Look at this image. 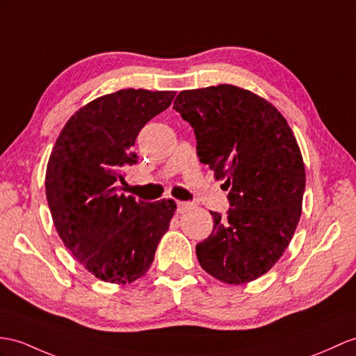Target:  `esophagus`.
Returning <instances> with one entry per match:
<instances>
[{
    "label": "esophagus",
    "mask_w": 356,
    "mask_h": 356,
    "mask_svg": "<svg viewBox=\"0 0 356 356\" xmlns=\"http://www.w3.org/2000/svg\"><path fill=\"white\" fill-rule=\"evenodd\" d=\"M190 207H192V204H190V202L177 201V208H178V211H179V213H184V211H187Z\"/></svg>",
    "instance_id": "34e87169"
}]
</instances>
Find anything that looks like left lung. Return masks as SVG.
<instances>
[{
    "label": "left lung",
    "mask_w": 356,
    "mask_h": 356,
    "mask_svg": "<svg viewBox=\"0 0 356 356\" xmlns=\"http://www.w3.org/2000/svg\"><path fill=\"white\" fill-rule=\"evenodd\" d=\"M173 110L229 190L231 208L211 211L213 231L196 245L199 264L227 284L254 281L281 258L300 218L305 168L291 128L270 102L229 84L183 90Z\"/></svg>",
    "instance_id": "8db88e82"
}]
</instances>
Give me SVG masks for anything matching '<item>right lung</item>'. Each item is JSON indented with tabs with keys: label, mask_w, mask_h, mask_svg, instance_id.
Wrapping results in <instances>:
<instances>
[{
	"label": "right lung",
	"mask_w": 356,
	"mask_h": 356,
	"mask_svg": "<svg viewBox=\"0 0 356 356\" xmlns=\"http://www.w3.org/2000/svg\"><path fill=\"white\" fill-rule=\"evenodd\" d=\"M175 92L124 89L89 102L67 120L47 168V201L60 238L97 278L127 284L154 261L177 204L137 202L119 193L124 168L137 163L140 129Z\"/></svg>",
	"instance_id": "obj_1"
}]
</instances>
